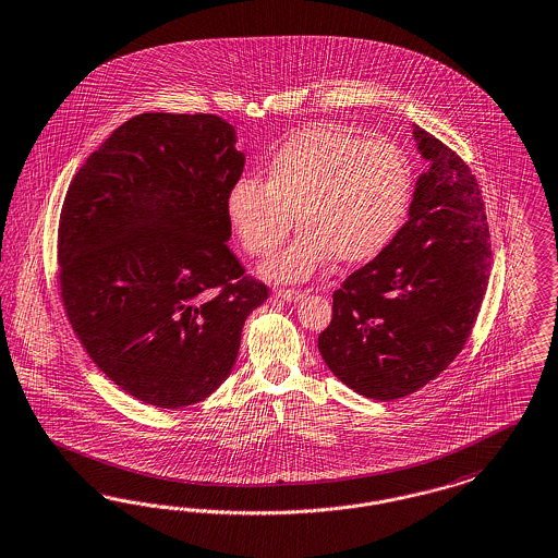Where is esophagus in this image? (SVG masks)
Masks as SVG:
<instances>
[{
	"mask_svg": "<svg viewBox=\"0 0 558 558\" xmlns=\"http://www.w3.org/2000/svg\"><path fill=\"white\" fill-rule=\"evenodd\" d=\"M276 296H278V299H284V301H289V303H292V301H301V299L305 296V292H303V290L296 289H278L276 290Z\"/></svg>",
	"mask_w": 558,
	"mask_h": 558,
	"instance_id": "esophagus-1",
	"label": "esophagus"
}]
</instances>
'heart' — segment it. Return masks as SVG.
<instances>
[{"label": "heart", "instance_id": "heart-1", "mask_svg": "<svg viewBox=\"0 0 558 558\" xmlns=\"http://www.w3.org/2000/svg\"><path fill=\"white\" fill-rule=\"evenodd\" d=\"M411 195V170L386 141H361L315 124L269 157L266 180L239 179L226 216L253 257H269L289 239L296 216L303 234L264 268L271 280H305L332 257L361 264L399 230Z\"/></svg>", "mask_w": 558, "mask_h": 558}]
</instances>
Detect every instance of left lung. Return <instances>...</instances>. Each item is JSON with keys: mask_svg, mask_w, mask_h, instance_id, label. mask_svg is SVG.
<instances>
[{"mask_svg": "<svg viewBox=\"0 0 558 558\" xmlns=\"http://www.w3.org/2000/svg\"><path fill=\"white\" fill-rule=\"evenodd\" d=\"M429 168L409 220L332 294L319 353L342 384L374 401L407 397L463 351L490 278V230L468 163L415 126Z\"/></svg>", "mask_w": 558, "mask_h": 558, "instance_id": "obj_1", "label": "left lung"}]
</instances>
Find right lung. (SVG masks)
<instances>
[{"instance_id":"add662e5","label":"right lung","mask_w":558,"mask_h":558,"mask_svg":"<svg viewBox=\"0 0 558 558\" xmlns=\"http://www.w3.org/2000/svg\"><path fill=\"white\" fill-rule=\"evenodd\" d=\"M216 113H138L68 186L60 294L95 365L134 399H207L239 355L246 315L268 299L228 248L226 199L245 156Z\"/></svg>"}]
</instances>
